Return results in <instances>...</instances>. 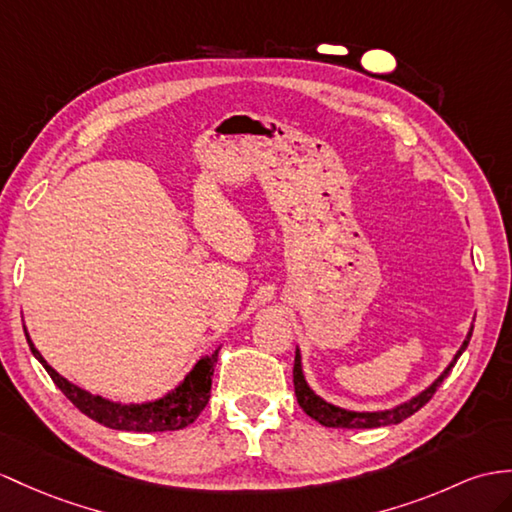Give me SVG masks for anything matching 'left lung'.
<instances>
[{
	"instance_id": "8db88e82",
	"label": "left lung",
	"mask_w": 512,
	"mask_h": 512,
	"mask_svg": "<svg viewBox=\"0 0 512 512\" xmlns=\"http://www.w3.org/2000/svg\"><path fill=\"white\" fill-rule=\"evenodd\" d=\"M471 332H473V323L469 326V332L465 336L463 345L458 347V352L450 360V365H447L439 373V378H434L426 386V389H421L413 397H408L406 402H400V404H395L391 408H382V410H352V408H343V406H336V404H330L328 400H323L321 395H317L313 391V386L308 384V380L304 376L302 352H299V347H295L293 384H295L297 404L302 406V410H304L308 417H313L315 421H319L321 426H326V428H380V426H393V423H400V421L408 419L410 415H415L421 406H426L432 400V395L436 393V389H439L441 382L447 376H450V371L456 365V360L463 356V352L467 350L469 339H471Z\"/></svg>"
}]
</instances>
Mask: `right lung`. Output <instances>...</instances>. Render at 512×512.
Returning <instances> with one entry per match:
<instances>
[{"mask_svg":"<svg viewBox=\"0 0 512 512\" xmlns=\"http://www.w3.org/2000/svg\"><path fill=\"white\" fill-rule=\"evenodd\" d=\"M23 332L34 358L45 367L49 378L54 380L58 389L65 393L69 400L80 408L89 419L102 423V426L110 430H126V432H167V430H182L199 417V413L206 408L210 400V386H213V373L215 363L219 356V347L213 354L199 356L197 363L186 371V376L162 393L156 400L145 402H115L108 397L95 395L91 391L82 389V386L73 384L65 376L47 363L43 354L36 350V345L30 339V332L23 323Z\"/></svg>","mask_w":512,"mask_h":512,"instance_id":"add662e5","label":"right lung"}]
</instances>
